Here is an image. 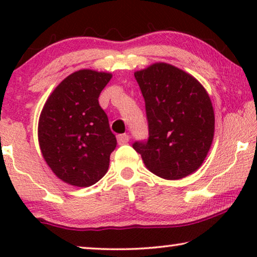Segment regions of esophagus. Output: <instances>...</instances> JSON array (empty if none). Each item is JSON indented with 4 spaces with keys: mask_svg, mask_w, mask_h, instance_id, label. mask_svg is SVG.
<instances>
[{
    "mask_svg": "<svg viewBox=\"0 0 257 257\" xmlns=\"http://www.w3.org/2000/svg\"><path fill=\"white\" fill-rule=\"evenodd\" d=\"M117 140H118V144L119 145H124V144H126L130 140V136L128 135H119L117 137Z\"/></svg>",
    "mask_w": 257,
    "mask_h": 257,
    "instance_id": "obj_1",
    "label": "esophagus"
}]
</instances>
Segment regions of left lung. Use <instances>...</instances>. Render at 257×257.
<instances>
[{"label": "left lung", "instance_id": "1", "mask_svg": "<svg viewBox=\"0 0 257 257\" xmlns=\"http://www.w3.org/2000/svg\"><path fill=\"white\" fill-rule=\"evenodd\" d=\"M145 99L149 138L136 142L145 166L158 177L178 180L201 166L214 137L212 101L189 73L167 63L135 72Z\"/></svg>", "mask_w": 257, "mask_h": 257}]
</instances>
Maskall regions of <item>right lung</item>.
Returning a JSON list of instances; mask_svg holds the SVG:
<instances>
[{
    "label": "right lung",
    "mask_w": 257,
    "mask_h": 257,
    "mask_svg": "<svg viewBox=\"0 0 257 257\" xmlns=\"http://www.w3.org/2000/svg\"><path fill=\"white\" fill-rule=\"evenodd\" d=\"M111 73L79 70L66 77L45 101L38 121L44 160L66 184L87 187L104 177L117 146L99 94Z\"/></svg>",
    "instance_id": "obj_1"
}]
</instances>
